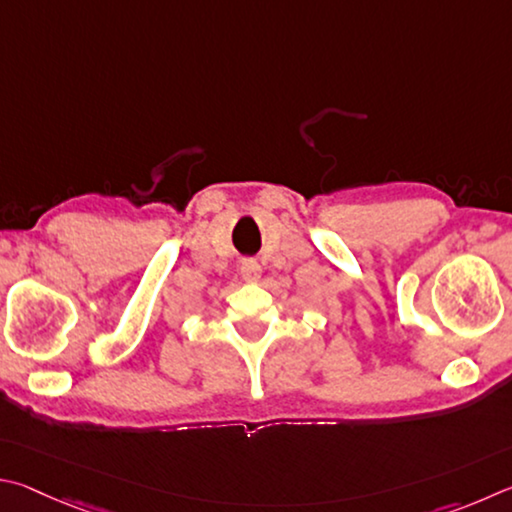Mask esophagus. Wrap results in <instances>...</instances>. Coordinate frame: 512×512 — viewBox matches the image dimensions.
<instances>
[{
    "instance_id": "34e87169",
    "label": "esophagus",
    "mask_w": 512,
    "mask_h": 512,
    "mask_svg": "<svg viewBox=\"0 0 512 512\" xmlns=\"http://www.w3.org/2000/svg\"><path fill=\"white\" fill-rule=\"evenodd\" d=\"M240 274L247 283H258L261 281V265H258L254 258H247V261H242Z\"/></svg>"
}]
</instances>
